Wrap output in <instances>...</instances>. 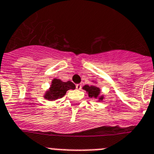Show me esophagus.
<instances>
[{"label": "esophagus", "mask_w": 154, "mask_h": 154, "mask_svg": "<svg viewBox=\"0 0 154 154\" xmlns=\"http://www.w3.org/2000/svg\"><path fill=\"white\" fill-rule=\"evenodd\" d=\"M75 87L77 90H81V89H82V85H81V84H77L75 86Z\"/></svg>", "instance_id": "34e87169"}]
</instances>
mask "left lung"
Segmentation results:
<instances>
[{"instance_id": "left-lung-1", "label": "left lung", "mask_w": 154, "mask_h": 154, "mask_svg": "<svg viewBox=\"0 0 154 154\" xmlns=\"http://www.w3.org/2000/svg\"><path fill=\"white\" fill-rule=\"evenodd\" d=\"M83 89L85 90H86V92H88V93H89V97H97V96L99 95V93H100L99 88L96 87V86H85L83 87ZM100 100H103V97H100Z\"/></svg>"}]
</instances>
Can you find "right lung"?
Here are the masks:
<instances>
[{
    "label": "right lung",
    "mask_w": 154,
    "mask_h": 154,
    "mask_svg": "<svg viewBox=\"0 0 154 154\" xmlns=\"http://www.w3.org/2000/svg\"><path fill=\"white\" fill-rule=\"evenodd\" d=\"M75 84L71 81L61 82V80L54 79L52 81V85L50 88V91L46 93L44 97L49 100H54L64 97L68 90H75Z\"/></svg>",
    "instance_id": "right-lung-1"
}]
</instances>
